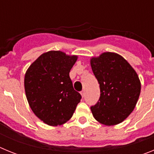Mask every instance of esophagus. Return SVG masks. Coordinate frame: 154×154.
<instances>
[{"label": "esophagus", "mask_w": 154, "mask_h": 154, "mask_svg": "<svg viewBox=\"0 0 154 154\" xmlns=\"http://www.w3.org/2000/svg\"><path fill=\"white\" fill-rule=\"evenodd\" d=\"M85 91H82V92H81V96H82V98H83V97H85Z\"/></svg>", "instance_id": "obj_1"}]
</instances>
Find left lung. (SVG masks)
<instances>
[{"label": "left lung", "instance_id": "left-lung-1", "mask_svg": "<svg viewBox=\"0 0 154 154\" xmlns=\"http://www.w3.org/2000/svg\"><path fill=\"white\" fill-rule=\"evenodd\" d=\"M100 88V97L91 107L94 118L106 126L122 123L136 107L141 83L137 72L120 55L106 51L90 58Z\"/></svg>", "mask_w": 154, "mask_h": 154}]
</instances>
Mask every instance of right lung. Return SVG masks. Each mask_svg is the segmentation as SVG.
<instances>
[{
	"label": "right lung",
	"instance_id": "obj_1",
	"mask_svg": "<svg viewBox=\"0 0 154 154\" xmlns=\"http://www.w3.org/2000/svg\"><path fill=\"white\" fill-rule=\"evenodd\" d=\"M78 55L49 51L31 63L24 75V90L32 112L48 126L71 119L82 96L73 89L69 72Z\"/></svg>",
	"mask_w": 154,
	"mask_h": 154
}]
</instances>
